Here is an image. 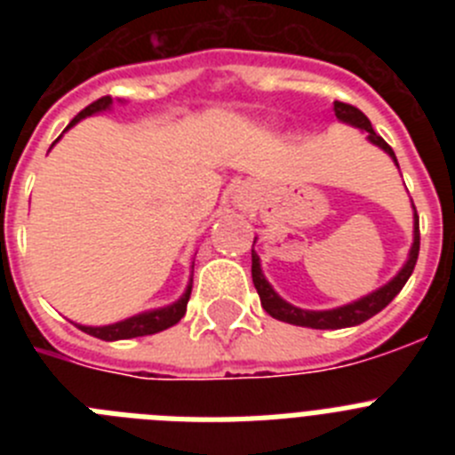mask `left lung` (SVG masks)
<instances>
[{"instance_id": "8db88e82", "label": "left lung", "mask_w": 455, "mask_h": 455, "mask_svg": "<svg viewBox=\"0 0 455 455\" xmlns=\"http://www.w3.org/2000/svg\"><path fill=\"white\" fill-rule=\"evenodd\" d=\"M335 116L339 123H347L351 124V127H355V130L364 132L369 143H373V146L380 148L385 155H389V159H392V162L396 164V168H399V162H396L394 150L376 134V132H373L371 123H369V118L360 111V108L351 107V104L335 102ZM412 209H415V204H412ZM412 219H415V223H412V246H410L408 259H405L403 267L399 268V273H396L389 283H385L383 287H378L376 291L367 293V296L353 300V303L339 305V307L332 309H303L287 303V300L271 287V283H268L267 277H264L259 255H257L255 248H252V284H255L257 293H259L262 307L267 309L273 319L284 321V323L291 325H303V328H315V331H339V328H351V325L364 323V321L376 316L380 309H385L392 303L394 296L403 289V284L408 283V277L415 271L417 255H419V216H417V209ZM255 241H252V246H255Z\"/></svg>"}]
</instances>
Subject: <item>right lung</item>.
I'll return each instance as SVG.
<instances>
[{
    "instance_id": "obj_1",
    "label": "right lung",
    "mask_w": 455,
    "mask_h": 455,
    "mask_svg": "<svg viewBox=\"0 0 455 455\" xmlns=\"http://www.w3.org/2000/svg\"><path fill=\"white\" fill-rule=\"evenodd\" d=\"M111 104H114V100L108 98V95L107 98H100L98 102L88 104L82 114H77L70 120L66 132L70 130V127H75L79 120L86 118V116L111 111ZM61 136H59V139H61ZM59 139H56L54 143H59ZM54 143H52V148H54ZM191 287H193V277H188L187 289H184V293L175 300V303L164 305V307H156V309H148V312H140V315L130 316V319L116 321V323H108V325H82V323H75V325H79V331L88 332V335L98 337V339H104V341H118V339H132V337L155 335V332H162L166 331V328H171V325H175L184 315H187V303L188 299H191Z\"/></svg>"
}]
</instances>
